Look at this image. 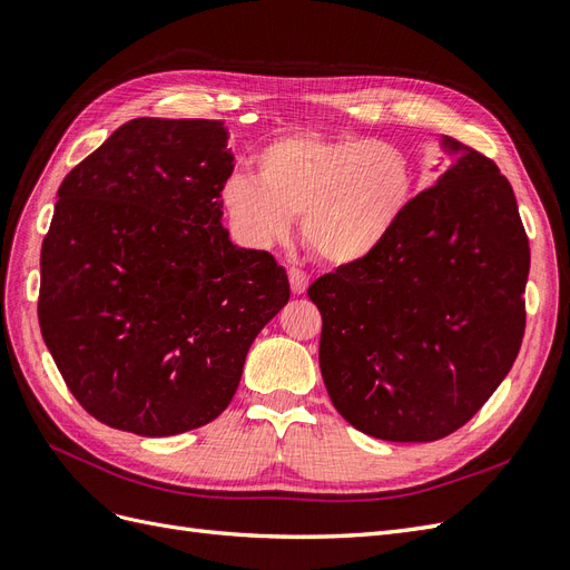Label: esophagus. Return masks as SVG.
<instances>
[{"label": "esophagus", "mask_w": 570, "mask_h": 570, "mask_svg": "<svg viewBox=\"0 0 570 570\" xmlns=\"http://www.w3.org/2000/svg\"><path fill=\"white\" fill-rule=\"evenodd\" d=\"M288 282H291V291L296 293V296H301V293L307 291L309 277H307V272L301 267H288Z\"/></svg>", "instance_id": "obj_1"}]
</instances>
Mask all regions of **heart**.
<instances>
[{
	"mask_svg": "<svg viewBox=\"0 0 570 570\" xmlns=\"http://www.w3.org/2000/svg\"><path fill=\"white\" fill-rule=\"evenodd\" d=\"M414 181L410 156L393 141L291 132L255 154V177H227L223 206L255 248L282 242L303 213L307 248L328 265H355L400 225Z\"/></svg>",
	"mask_w": 570,
	"mask_h": 570,
	"instance_id": "obj_1",
	"label": "heart"
}]
</instances>
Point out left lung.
I'll return each instance as SVG.
<instances>
[{
	"label": "left lung",
	"mask_w": 570,
	"mask_h": 570,
	"mask_svg": "<svg viewBox=\"0 0 570 570\" xmlns=\"http://www.w3.org/2000/svg\"><path fill=\"white\" fill-rule=\"evenodd\" d=\"M443 146L456 160L393 234L307 288L328 397L347 424L393 443L462 429L525 332L530 246L517 196L488 156L450 137Z\"/></svg>",
	"instance_id": "left-lung-1"
}]
</instances>
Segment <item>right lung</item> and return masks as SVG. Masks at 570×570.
<instances>
[{
    "mask_svg": "<svg viewBox=\"0 0 570 570\" xmlns=\"http://www.w3.org/2000/svg\"><path fill=\"white\" fill-rule=\"evenodd\" d=\"M219 120L135 118L59 187L38 317L68 391L101 424L177 435L225 412L286 269L223 227Z\"/></svg>",
    "mask_w": 570,
    "mask_h": 570,
    "instance_id": "obj_1",
    "label": "right lung"
}]
</instances>
